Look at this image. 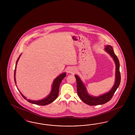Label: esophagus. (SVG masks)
Listing matches in <instances>:
<instances>
[{"label":"esophagus","mask_w":135,"mask_h":135,"mask_svg":"<svg viewBox=\"0 0 135 135\" xmlns=\"http://www.w3.org/2000/svg\"><path fill=\"white\" fill-rule=\"evenodd\" d=\"M68 72L69 73H73V72H75V69L72 68V67H71L69 69H68Z\"/></svg>","instance_id":"1"}]
</instances>
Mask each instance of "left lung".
Returning <instances> with one entry per match:
<instances>
[{
	"label": "left lung",
	"instance_id": "obj_1",
	"mask_svg": "<svg viewBox=\"0 0 135 135\" xmlns=\"http://www.w3.org/2000/svg\"><path fill=\"white\" fill-rule=\"evenodd\" d=\"M105 50L111 55L113 58L116 65V79L115 83L114 86L108 93L103 94L99 97H93L89 95L86 92V88L84 84L77 75H75L77 83V91L78 95L80 99L84 103L90 105L95 106L98 105H102L108 102L112 98L117 88H118L121 80L120 73L119 71V62L118 59L116 56L112 49L110 45H106Z\"/></svg>",
	"mask_w": 135,
	"mask_h": 135
}]
</instances>
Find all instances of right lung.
<instances>
[{
    "instance_id": "1",
    "label": "right lung",
    "mask_w": 135,
    "mask_h": 135,
    "mask_svg": "<svg viewBox=\"0 0 135 135\" xmlns=\"http://www.w3.org/2000/svg\"><path fill=\"white\" fill-rule=\"evenodd\" d=\"M20 55L18 59L17 62H16V67H15V72H14V80H15V83L16 84V79H15V72H16V66L17 62L19 60ZM66 75V73H64L63 74H61V75H60L59 76L57 77L54 81L52 85V90H51V92L50 93V94L46 98H45V99L41 100H39V101H32V100H28L27 99L26 97L24 96L22 93L20 92V94H21L22 96L23 97L25 100H26L28 102H29V103H32L34 104H36V105H42V106H44V105H48L51 102H52L53 101H54L56 98H57L59 94V86L61 84V83L62 81V80L63 79V78L65 77Z\"/></svg>"
}]
</instances>
